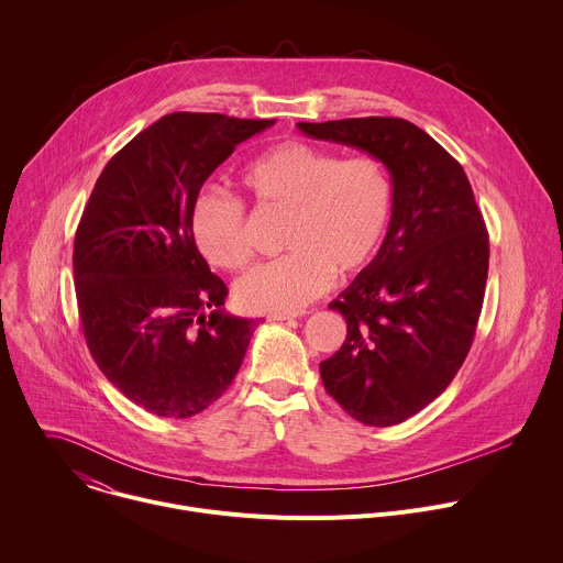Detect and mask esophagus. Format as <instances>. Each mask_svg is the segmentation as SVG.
<instances>
[{"label":"esophagus","mask_w":563,"mask_h":563,"mask_svg":"<svg viewBox=\"0 0 563 563\" xmlns=\"http://www.w3.org/2000/svg\"><path fill=\"white\" fill-rule=\"evenodd\" d=\"M305 313H309L307 309H296V311H278V313H269L267 316V320H289V318H300V316H305Z\"/></svg>","instance_id":"obj_1"}]
</instances>
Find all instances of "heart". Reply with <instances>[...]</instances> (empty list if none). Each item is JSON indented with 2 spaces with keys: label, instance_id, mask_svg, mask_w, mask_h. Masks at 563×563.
Instances as JSON below:
<instances>
[{
  "label": "heart",
  "instance_id": "obj_1",
  "mask_svg": "<svg viewBox=\"0 0 563 563\" xmlns=\"http://www.w3.org/2000/svg\"><path fill=\"white\" fill-rule=\"evenodd\" d=\"M256 208L285 214L283 245L291 252L258 265L234 285L243 309L296 311L327 291L340 274H355L378 256L394 214V183L385 163L360 154L340 158L307 141H283L241 174ZM203 256L228 272L252 261L243 201L203 192L192 208Z\"/></svg>",
  "mask_w": 563,
  "mask_h": 563
}]
</instances>
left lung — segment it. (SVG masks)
<instances>
[{
  "label": "left lung",
  "instance_id": "8db88e82",
  "mask_svg": "<svg viewBox=\"0 0 563 563\" xmlns=\"http://www.w3.org/2000/svg\"><path fill=\"white\" fill-rule=\"evenodd\" d=\"M385 163L394 180L387 239L333 300L346 340L320 362L327 394L357 422L394 427L431 405L473 344L488 276V232L464 167L396 117L298 123Z\"/></svg>",
  "mask_w": 563,
  "mask_h": 563
}]
</instances>
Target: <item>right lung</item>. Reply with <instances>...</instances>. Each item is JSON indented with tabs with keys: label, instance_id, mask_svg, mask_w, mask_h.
Instances as JSON below:
<instances>
[{
	"label": "right lung",
	"instance_id": "obj_1",
	"mask_svg": "<svg viewBox=\"0 0 563 563\" xmlns=\"http://www.w3.org/2000/svg\"><path fill=\"white\" fill-rule=\"evenodd\" d=\"M274 119L172 112L103 167L75 234L86 344L103 376L158 418L214 405L243 364L256 320L230 316L225 283L192 232L208 176Z\"/></svg>",
	"mask_w": 563,
	"mask_h": 563
}]
</instances>
